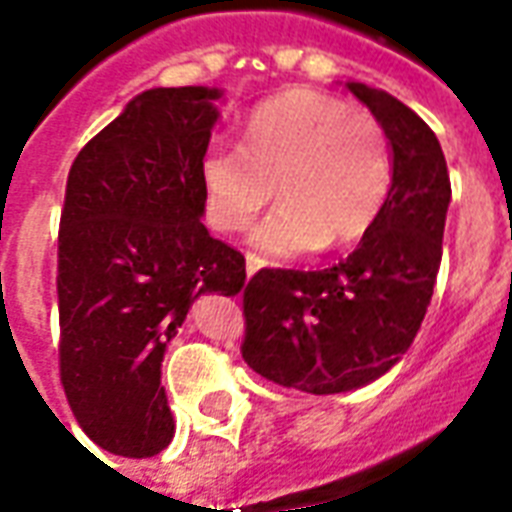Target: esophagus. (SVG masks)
I'll list each match as a JSON object with an SVG mask.
<instances>
[{
    "label": "esophagus",
    "instance_id": "obj_1",
    "mask_svg": "<svg viewBox=\"0 0 512 512\" xmlns=\"http://www.w3.org/2000/svg\"><path fill=\"white\" fill-rule=\"evenodd\" d=\"M263 266V260L257 255H246V277H252V274H257V268Z\"/></svg>",
    "mask_w": 512,
    "mask_h": 512
}]
</instances>
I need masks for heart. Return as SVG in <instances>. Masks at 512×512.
<instances>
[{
    "label": "heart",
    "mask_w": 512,
    "mask_h": 512,
    "mask_svg": "<svg viewBox=\"0 0 512 512\" xmlns=\"http://www.w3.org/2000/svg\"><path fill=\"white\" fill-rule=\"evenodd\" d=\"M200 175L208 222L222 233L249 227L277 186L282 205L249 241L268 257H296L367 235L392 191V153L373 115L334 95L288 90L246 117L244 147L213 142Z\"/></svg>",
    "instance_id": "b5f03b06"
}]
</instances>
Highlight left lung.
Wrapping results in <instances>:
<instances>
[{"mask_svg": "<svg viewBox=\"0 0 512 512\" xmlns=\"http://www.w3.org/2000/svg\"><path fill=\"white\" fill-rule=\"evenodd\" d=\"M392 150V191L343 263L323 271L263 268L246 282L244 362L268 381L337 395L403 359L428 312L452 189L428 123L384 90L345 84Z\"/></svg>", "mask_w": 512, "mask_h": 512, "instance_id": "obj_1", "label": "left lung"}]
</instances>
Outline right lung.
Listing matches in <instances>:
<instances>
[{
    "mask_svg": "<svg viewBox=\"0 0 512 512\" xmlns=\"http://www.w3.org/2000/svg\"><path fill=\"white\" fill-rule=\"evenodd\" d=\"M216 87H153L73 161L60 219V378L90 439L150 458L175 436L169 340L205 293L235 296L241 252L202 224Z\"/></svg>",
    "mask_w": 512,
    "mask_h": 512,
    "instance_id": "obj_1",
    "label": "right lung"
}]
</instances>
